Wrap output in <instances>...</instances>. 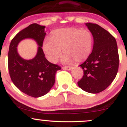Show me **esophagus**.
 I'll return each mask as SVG.
<instances>
[{
    "label": "esophagus",
    "instance_id": "34e87169",
    "mask_svg": "<svg viewBox=\"0 0 127 127\" xmlns=\"http://www.w3.org/2000/svg\"><path fill=\"white\" fill-rule=\"evenodd\" d=\"M63 69H65V70H70L71 69V66H63Z\"/></svg>",
    "mask_w": 127,
    "mask_h": 127
}]
</instances>
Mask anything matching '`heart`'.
I'll list each match as a JSON object with an SVG mask.
<instances>
[{"mask_svg": "<svg viewBox=\"0 0 127 127\" xmlns=\"http://www.w3.org/2000/svg\"><path fill=\"white\" fill-rule=\"evenodd\" d=\"M93 35L90 30L76 27L61 28L53 31L51 38L43 44L44 53L49 61L56 63L63 53L64 61L76 63L85 61L93 46Z\"/></svg>", "mask_w": 127, "mask_h": 127, "instance_id": "obj_1", "label": "heart"}]
</instances>
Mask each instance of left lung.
Segmentation results:
<instances>
[{
  "mask_svg": "<svg viewBox=\"0 0 127 127\" xmlns=\"http://www.w3.org/2000/svg\"><path fill=\"white\" fill-rule=\"evenodd\" d=\"M86 25L93 35L94 47L92 53L80 65L83 76L78 85L85 92L97 94L108 88L116 77L119 55L116 41L110 33L95 23H87Z\"/></svg>",
  "mask_w": 127,
  "mask_h": 127,
  "instance_id": "left-lung-1",
  "label": "left lung"
}]
</instances>
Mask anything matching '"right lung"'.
<instances>
[{
	"label": "right lung",
	"instance_id": "right-lung-1",
	"mask_svg": "<svg viewBox=\"0 0 127 127\" xmlns=\"http://www.w3.org/2000/svg\"><path fill=\"white\" fill-rule=\"evenodd\" d=\"M45 27L36 23L20 31L10 44L8 52V69L11 79L21 92L33 97L43 96L49 92L55 82L56 73L61 68L45 58L42 45L45 36ZM33 38L39 45L33 59L25 60L19 56L17 45L23 39Z\"/></svg>",
	"mask_w": 127,
	"mask_h": 127
}]
</instances>
